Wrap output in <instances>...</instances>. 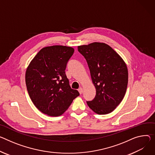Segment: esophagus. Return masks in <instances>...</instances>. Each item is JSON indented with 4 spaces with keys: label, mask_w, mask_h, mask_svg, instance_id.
<instances>
[{
    "label": "esophagus",
    "mask_w": 155,
    "mask_h": 155,
    "mask_svg": "<svg viewBox=\"0 0 155 155\" xmlns=\"http://www.w3.org/2000/svg\"><path fill=\"white\" fill-rule=\"evenodd\" d=\"M78 92L80 93V94H82V93H83V88H82L81 87H80V88H78Z\"/></svg>",
    "instance_id": "34e87169"
}]
</instances>
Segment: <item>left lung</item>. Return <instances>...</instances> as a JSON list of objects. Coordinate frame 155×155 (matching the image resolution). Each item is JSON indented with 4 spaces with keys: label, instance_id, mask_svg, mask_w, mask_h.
<instances>
[{
    "label": "left lung",
    "instance_id": "left-lung-1",
    "mask_svg": "<svg viewBox=\"0 0 155 155\" xmlns=\"http://www.w3.org/2000/svg\"><path fill=\"white\" fill-rule=\"evenodd\" d=\"M87 60L96 96L87 101L97 114H107L120 103L128 83V70L124 61L110 46L103 43L78 46Z\"/></svg>",
    "mask_w": 155,
    "mask_h": 155
}]
</instances>
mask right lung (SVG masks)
<instances>
[{"label":"right lung","mask_w":155,"mask_h":155,"mask_svg":"<svg viewBox=\"0 0 155 155\" xmlns=\"http://www.w3.org/2000/svg\"><path fill=\"white\" fill-rule=\"evenodd\" d=\"M74 51L72 47L60 45L43 48L26 68L28 92L35 106L43 114L61 116L80 94L70 87L65 72Z\"/></svg>","instance_id":"right-lung-1"}]
</instances>
